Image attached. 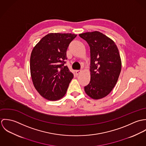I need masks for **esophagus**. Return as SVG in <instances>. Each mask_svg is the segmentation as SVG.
<instances>
[{"instance_id": "obj_1", "label": "esophagus", "mask_w": 146, "mask_h": 146, "mask_svg": "<svg viewBox=\"0 0 146 146\" xmlns=\"http://www.w3.org/2000/svg\"><path fill=\"white\" fill-rule=\"evenodd\" d=\"M81 72H82V70H76V75H79Z\"/></svg>"}]
</instances>
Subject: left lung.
<instances>
[{
  "label": "left lung",
  "instance_id": "left-lung-1",
  "mask_svg": "<svg viewBox=\"0 0 146 146\" xmlns=\"http://www.w3.org/2000/svg\"><path fill=\"white\" fill-rule=\"evenodd\" d=\"M79 36L87 42L90 52V80L84 90L93 100L103 98L115 87L121 70L119 49L111 39L99 31Z\"/></svg>",
  "mask_w": 146,
  "mask_h": 146
}]
</instances>
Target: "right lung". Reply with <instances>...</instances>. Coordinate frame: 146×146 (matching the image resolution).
<instances>
[{
	"instance_id": "obj_1",
	"label": "right lung",
	"mask_w": 146,
	"mask_h": 146,
	"mask_svg": "<svg viewBox=\"0 0 146 146\" xmlns=\"http://www.w3.org/2000/svg\"><path fill=\"white\" fill-rule=\"evenodd\" d=\"M77 35L49 33L34 47L30 56V74L33 83L40 96L49 101L64 96L74 78L64 66L69 44Z\"/></svg>"
}]
</instances>
